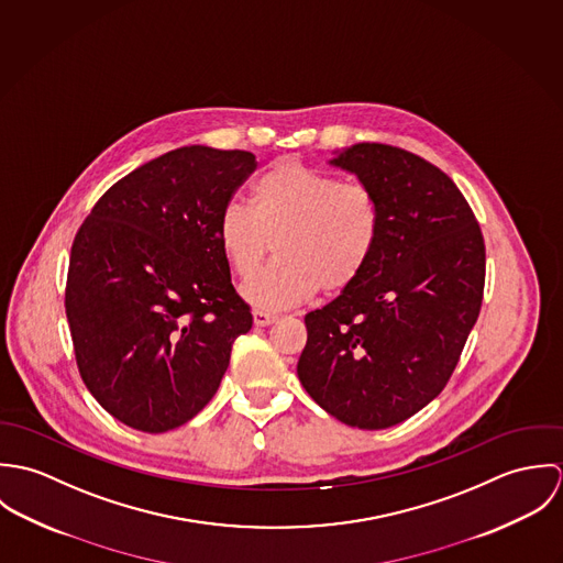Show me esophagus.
Returning <instances> with one entry per match:
<instances>
[{"mask_svg": "<svg viewBox=\"0 0 563 563\" xmlns=\"http://www.w3.org/2000/svg\"><path fill=\"white\" fill-rule=\"evenodd\" d=\"M275 314H271V312H262V310H253V324L255 327H266V324H271V322H275Z\"/></svg>", "mask_w": 563, "mask_h": 563, "instance_id": "esophagus-1", "label": "esophagus"}]
</instances>
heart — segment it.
Listing matches in <instances>:
<instances>
[{"label": "heart", "mask_w": 563, "mask_h": 563, "mask_svg": "<svg viewBox=\"0 0 563 563\" xmlns=\"http://www.w3.org/2000/svg\"><path fill=\"white\" fill-rule=\"evenodd\" d=\"M379 234L382 208L368 186L299 161L271 164L253 181L249 208L230 203L217 225L221 251L242 279L260 268L273 241L275 262L242 286V297L262 310L290 308L319 288L346 290L373 260Z\"/></svg>", "instance_id": "b5f03b06"}]
</instances>
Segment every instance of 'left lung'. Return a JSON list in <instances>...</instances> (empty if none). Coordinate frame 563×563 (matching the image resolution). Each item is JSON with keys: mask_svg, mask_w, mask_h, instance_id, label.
Masks as SVG:
<instances>
[{"mask_svg": "<svg viewBox=\"0 0 563 563\" xmlns=\"http://www.w3.org/2000/svg\"><path fill=\"white\" fill-rule=\"evenodd\" d=\"M368 186L382 234L360 279L306 314L297 375L349 427L388 429L449 384L485 284L482 228L453 179L393 145L357 143L333 161Z\"/></svg>", "mask_w": 563, "mask_h": 563, "instance_id": "left-lung-1", "label": "left lung"}]
</instances>
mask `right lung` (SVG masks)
<instances>
[{
	"mask_svg": "<svg viewBox=\"0 0 563 563\" xmlns=\"http://www.w3.org/2000/svg\"><path fill=\"white\" fill-rule=\"evenodd\" d=\"M255 166L241 150H173L110 186L76 234L65 290L76 362L132 429L195 418L253 324L217 225Z\"/></svg>",
	"mask_w": 563,
	"mask_h": 563,
	"instance_id": "1",
	"label": "right lung"
}]
</instances>
